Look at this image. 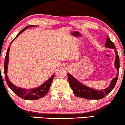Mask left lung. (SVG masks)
<instances>
[{"instance_id": "1", "label": "left lung", "mask_w": 125, "mask_h": 125, "mask_svg": "<svg viewBox=\"0 0 125 125\" xmlns=\"http://www.w3.org/2000/svg\"><path fill=\"white\" fill-rule=\"evenodd\" d=\"M105 46L106 48H113L115 50V52L116 53V57L115 60V67L116 68L118 73L117 74L116 77L112 80L111 82L110 85L109 87L103 90L99 91L95 89H92L89 87L85 86L82 83L79 82L74 77L72 76L70 74L68 73V77L69 83H70L71 88L73 90V93L76 95L77 97L82 98H85L89 100H98L104 98L106 95H108L111 91L113 89L116 84L117 79L118 76V70L120 68V62H119V56L116 51L114 43L110 40L108 36H107Z\"/></svg>"}]
</instances>
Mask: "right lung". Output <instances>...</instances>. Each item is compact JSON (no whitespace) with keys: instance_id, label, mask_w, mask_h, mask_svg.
<instances>
[{"instance_id":"obj_1","label":"right lung","mask_w":125,"mask_h":125,"mask_svg":"<svg viewBox=\"0 0 125 125\" xmlns=\"http://www.w3.org/2000/svg\"><path fill=\"white\" fill-rule=\"evenodd\" d=\"M36 27V26L35 25H30V26H27L23 28V30H21L16 38H17L23 31H25L26 28L29 27ZM15 38V39H16ZM13 41V40H12ZM11 42V43L12 42ZM10 48L9 46L8 50L7 51V54H6L5 58V63H4V71H5V80L7 82V83L9 86V88L16 94L18 97L22 98L24 100H37L40 98L45 97V95L48 93L49 89H50V86H51V84L52 83V80H53L54 77V75H52L48 80L46 82H45L43 84L41 85L40 86L38 87L37 88H34V89H22V88H18V87L14 85L9 80L8 77H7V69H8V56H9V51H10Z\"/></svg>"}]
</instances>
